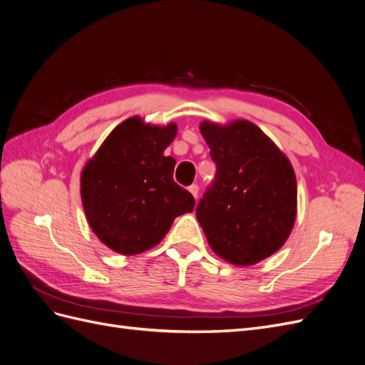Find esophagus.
I'll return each mask as SVG.
<instances>
[{
  "instance_id": "34e87169",
  "label": "esophagus",
  "mask_w": 365,
  "mask_h": 365,
  "mask_svg": "<svg viewBox=\"0 0 365 365\" xmlns=\"http://www.w3.org/2000/svg\"><path fill=\"white\" fill-rule=\"evenodd\" d=\"M189 192L192 193V196L195 197V200H197V195H200V187H197L196 184H192V185L189 187Z\"/></svg>"
}]
</instances>
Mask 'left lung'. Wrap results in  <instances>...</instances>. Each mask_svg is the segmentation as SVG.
I'll list each match as a JSON object with an SVG mask.
<instances>
[{
  "label": "left lung",
  "instance_id": "8db88e82",
  "mask_svg": "<svg viewBox=\"0 0 365 365\" xmlns=\"http://www.w3.org/2000/svg\"><path fill=\"white\" fill-rule=\"evenodd\" d=\"M216 178L196 207L197 222L220 259L251 267L279 251L297 216V180L288 157L248 120L202 121Z\"/></svg>",
  "mask_w": 365,
  "mask_h": 365
}]
</instances>
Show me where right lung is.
Listing matches in <instances>:
<instances>
[{"mask_svg": "<svg viewBox=\"0 0 365 365\" xmlns=\"http://www.w3.org/2000/svg\"><path fill=\"white\" fill-rule=\"evenodd\" d=\"M178 126L146 123L135 115L113 129L81 173L88 225L123 256L158 245L175 217L192 213L193 196L173 181L175 158L164 150Z\"/></svg>", "mask_w": 365, "mask_h": 365, "instance_id": "1", "label": "right lung"}]
</instances>
